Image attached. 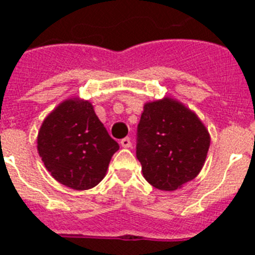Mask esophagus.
<instances>
[{"instance_id":"34e87169","label":"esophagus","mask_w":255,"mask_h":255,"mask_svg":"<svg viewBox=\"0 0 255 255\" xmlns=\"http://www.w3.org/2000/svg\"><path fill=\"white\" fill-rule=\"evenodd\" d=\"M120 144H121V147L130 148L131 147V140H130V138H124V139H121Z\"/></svg>"}]
</instances>
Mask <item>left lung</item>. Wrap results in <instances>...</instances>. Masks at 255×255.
Returning a JSON list of instances; mask_svg holds the SVG:
<instances>
[{"mask_svg": "<svg viewBox=\"0 0 255 255\" xmlns=\"http://www.w3.org/2000/svg\"><path fill=\"white\" fill-rule=\"evenodd\" d=\"M209 143L206 126L180 102L164 98L144 106L136 130V158L154 188L176 190L197 177Z\"/></svg>", "mask_w": 255, "mask_h": 255, "instance_id": "obj_1", "label": "left lung"}]
</instances>
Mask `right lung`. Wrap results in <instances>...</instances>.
Wrapping results in <instances>:
<instances>
[{
  "mask_svg": "<svg viewBox=\"0 0 255 255\" xmlns=\"http://www.w3.org/2000/svg\"><path fill=\"white\" fill-rule=\"evenodd\" d=\"M38 152L60 184L87 190L105 177L119 143L110 136L88 101L67 100L43 121Z\"/></svg>",
  "mask_w": 255,
  "mask_h": 255,
  "instance_id": "right-lung-1",
  "label": "right lung"
}]
</instances>
